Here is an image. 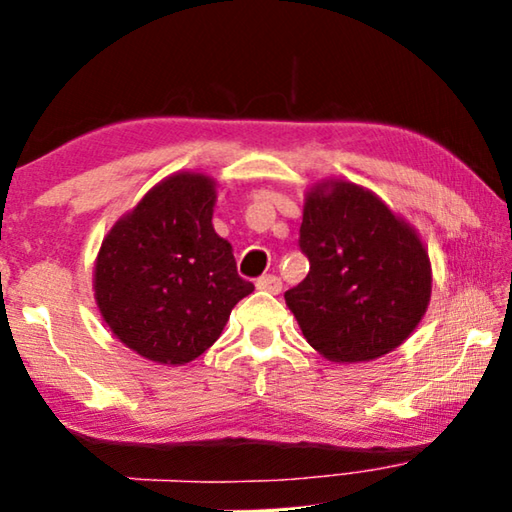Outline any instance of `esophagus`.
Returning a JSON list of instances; mask_svg holds the SVG:
<instances>
[{"label":"esophagus","mask_w":512,"mask_h":512,"mask_svg":"<svg viewBox=\"0 0 512 512\" xmlns=\"http://www.w3.org/2000/svg\"><path fill=\"white\" fill-rule=\"evenodd\" d=\"M256 288L263 290V292H270V294H279L281 288H283V283H281L279 276L265 274V276H261V279L256 281Z\"/></svg>","instance_id":"1"}]
</instances>
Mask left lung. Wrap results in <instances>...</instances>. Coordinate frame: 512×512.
Masks as SVG:
<instances>
[{
  "label": "left lung",
  "instance_id": "obj_1",
  "mask_svg": "<svg viewBox=\"0 0 512 512\" xmlns=\"http://www.w3.org/2000/svg\"><path fill=\"white\" fill-rule=\"evenodd\" d=\"M299 249L310 272L285 303L326 360L369 362L414 333L432 294V267L416 231L380 197L351 182L312 188Z\"/></svg>",
  "mask_w": 512,
  "mask_h": 512
}]
</instances>
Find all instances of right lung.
Masks as SVG:
<instances>
[{
	"label": "right lung",
	"instance_id": "1",
	"mask_svg": "<svg viewBox=\"0 0 512 512\" xmlns=\"http://www.w3.org/2000/svg\"><path fill=\"white\" fill-rule=\"evenodd\" d=\"M206 175L164 179L114 224L96 258L105 324L146 360L186 364L220 337L231 308L254 292L215 233Z\"/></svg>",
	"mask_w": 512,
	"mask_h": 512
}]
</instances>
